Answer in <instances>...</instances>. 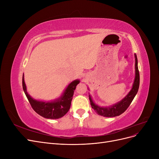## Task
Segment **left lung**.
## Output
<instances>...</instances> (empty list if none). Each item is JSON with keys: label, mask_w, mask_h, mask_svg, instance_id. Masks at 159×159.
<instances>
[{"label": "left lung", "mask_w": 159, "mask_h": 159, "mask_svg": "<svg viewBox=\"0 0 159 159\" xmlns=\"http://www.w3.org/2000/svg\"><path fill=\"white\" fill-rule=\"evenodd\" d=\"M134 58H135V78L133 82L132 89L129 91L128 94L121 101L114 104L111 107H99L96 105L91 99L90 95L89 98L90 101V104L92 107L98 114L106 117H113L119 116L123 113H124L127 109L129 107L130 104L131 103L134 98L135 97L136 94L138 92L139 88V83H140V77H139V71L138 70V61L137 55L134 54Z\"/></svg>", "instance_id": "left-lung-1"}]
</instances>
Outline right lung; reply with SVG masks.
<instances>
[{
    "mask_svg": "<svg viewBox=\"0 0 159 159\" xmlns=\"http://www.w3.org/2000/svg\"><path fill=\"white\" fill-rule=\"evenodd\" d=\"M79 83V80H75L71 82L58 99L52 102H42L34 99L28 93L24 74L22 76V88L28 102H30L32 109L38 115L46 119H59L68 113L71 106L74 90Z\"/></svg>",
    "mask_w": 159,
    "mask_h": 159,
    "instance_id": "right-lung-1",
    "label": "right lung"
}]
</instances>
